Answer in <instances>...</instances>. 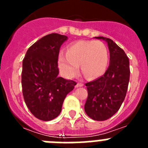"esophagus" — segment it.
<instances>
[{
  "label": "esophagus",
  "mask_w": 148,
  "mask_h": 148,
  "mask_svg": "<svg viewBox=\"0 0 148 148\" xmlns=\"http://www.w3.org/2000/svg\"><path fill=\"white\" fill-rule=\"evenodd\" d=\"M84 84L82 83V82H78L76 84V85H75V87H83Z\"/></svg>",
  "instance_id": "34e87169"
}]
</instances>
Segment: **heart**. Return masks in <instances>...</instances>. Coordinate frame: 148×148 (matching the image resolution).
I'll list each match as a JSON object with an SVG mask.
<instances>
[{
    "label": "heart",
    "mask_w": 148,
    "mask_h": 148,
    "mask_svg": "<svg viewBox=\"0 0 148 148\" xmlns=\"http://www.w3.org/2000/svg\"><path fill=\"white\" fill-rule=\"evenodd\" d=\"M109 62L107 47L99 40H78L70 44L66 56L61 53L58 65L67 78H72L78 71V65L88 78H96L105 73Z\"/></svg>",
    "instance_id": "b5f03b06"
}]
</instances>
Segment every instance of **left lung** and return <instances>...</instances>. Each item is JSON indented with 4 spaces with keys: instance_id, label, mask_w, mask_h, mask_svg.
I'll list each match as a JSON object with an SVG mask.
<instances>
[{
    "instance_id": "obj_1",
    "label": "left lung",
    "mask_w": 148,
    "mask_h": 148,
    "mask_svg": "<svg viewBox=\"0 0 148 148\" xmlns=\"http://www.w3.org/2000/svg\"><path fill=\"white\" fill-rule=\"evenodd\" d=\"M95 38L108 42L110 65L102 76L85 84L88 95L84 110L92 119L104 121L119 110L125 100L130 80V62L125 51L113 40Z\"/></svg>"
}]
</instances>
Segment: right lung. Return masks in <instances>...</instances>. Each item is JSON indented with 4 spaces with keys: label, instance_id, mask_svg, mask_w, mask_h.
<instances>
[{
    "label": "right lung",
    "instance_id": "add662e5",
    "mask_svg": "<svg viewBox=\"0 0 148 148\" xmlns=\"http://www.w3.org/2000/svg\"><path fill=\"white\" fill-rule=\"evenodd\" d=\"M67 38L58 33L45 35L29 48L23 60V99L32 114L42 121L60 114L64 100L76 84L58 76L60 48Z\"/></svg>",
    "mask_w": 148,
    "mask_h": 148
}]
</instances>
